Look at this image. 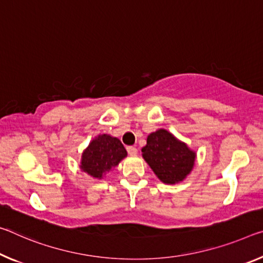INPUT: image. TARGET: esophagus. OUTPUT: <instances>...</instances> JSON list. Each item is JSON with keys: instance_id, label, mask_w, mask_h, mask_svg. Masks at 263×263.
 Returning <instances> with one entry per match:
<instances>
[{"instance_id": "esophagus-1", "label": "esophagus", "mask_w": 263, "mask_h": 263, "mask_svg": "<svg viewBox=\"0 0 263 263\" xmlns=\"http://www.w3.org/2000/svg\"><path fill=\"white\" fill-rule=\"evenodd\" d=\"M126 149H127V153L130 154V156H137V153H138V149H137V147H135V146H127Z\"/></svg>"}]
</instances>
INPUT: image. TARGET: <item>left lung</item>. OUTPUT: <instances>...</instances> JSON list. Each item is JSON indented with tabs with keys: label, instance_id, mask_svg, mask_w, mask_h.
Returning <instances> with one entry per match:
<instances>
[{
	"label": "left lung",
	"instance_id": "1",
	"mask_svg": "<svg viewBox=\"0 0 263 263\" xmlns=\"http://www.w3.org/2000/svg\"><path fill=\"white\" fill-rule=\"evenodd\" d=\"M141 152L154 174L168 185L184 180L193 168L197 157L185 143L164 128L148 135Z\"/></svg>",
	"mask_w": 263,
	"mask_h": 263
}]
</instances>
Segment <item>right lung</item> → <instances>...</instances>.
Here are the masks:
<instances>
[{"label": "right lung", "mask_w": 263, "mask_h": 263, "mask_svg": "<svg viewBox=\"0 0 263 263\" xmlns=\"http://www.w3.org/2000/svg\"><path fill=\"white\" fill-rule=\"evenodd\" d=\"M126 156V149L118 138L99 135L83 152L81 168L92 178L103 179Z\"/></svg>", "instance_id": "obj_1"}]
</instances>
